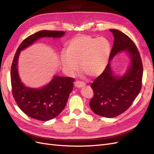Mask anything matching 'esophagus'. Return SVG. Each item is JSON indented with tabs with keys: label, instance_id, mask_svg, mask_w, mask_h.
<instances>
[{
	"label": "esophagus",
	"instance_id": "esophagus-1",
	"mask_svg": "<svg viewBox=\"0 0 154 154\" xmlns=\"http://www.w3.org/2000/svg\"><path fill=\"white\" fill-rule=\"evenodd\" d=\"M85 85V83L81 81H76L74 82V86L78 87V88H80L82 87H84Z\"/></svg>",
	"mask_w": 154,
	"mask_h": 154
}]
</instances>
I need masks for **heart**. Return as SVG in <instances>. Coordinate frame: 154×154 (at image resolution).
Wrapping results in <instances>:
<instances>
[{"label":"heart","instance_id":"1","mask_svg":"<svg viewBox=\"0 0 154 154\" xmlns=\"http://www.w3.org/2000/svg\"><path fill=\"white\" fill-rule=\"evenodd\" d=\"M111 51L110 42L104 37L78 35L70 40L63 51L60 62L66 72L73 74L81 69L91 76H99L106 69Z\"/></svg>","mask_w":154,"mask_h":154}]
</instances>
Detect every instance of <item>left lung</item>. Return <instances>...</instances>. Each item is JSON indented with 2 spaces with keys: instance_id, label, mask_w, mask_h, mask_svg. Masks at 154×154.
I'll return each instance as SVG.
<instances>
[{
  "instance_id": "obj_1",
  "label": "left lung",
  "mask_w": 154,
  "mask_h": 154,
  "mask_svg": "<svg viewBox=\"0 0 154 154\" xmlns=\"http://www.w3.org/2000/svg\"><path fill=\"white\" fill-rule=\"evenodd\" d=\"M114 37L108 65L91 85L94 96L90 107L94 112L105 118H114L123 113L140 92L143 78V63L136 44L123 32L110 29ZM126 50L131 58V66L123 77L114 76L110 60L117 53Z\"/></svg>"
}]
</instances>
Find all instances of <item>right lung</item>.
<instances>
[{"instance_id": "1", "label": "right lung", "mask_w": 154, "mask_h": 154, "mask_svg": "<svg viewBox=\"0 0 154 154\" xmlns=\"http://www.w3.org/2000/svg\"><path fill=\"white\" fill-rule=\"evenodd\" d=\"M65 33L61 31H40L23 40L17 50L11 68L12 94L18 107L30 118L44 122L58 116L66 105L74 80L70 77L55 76L49 83L41 88L26 87L18 73V59L20 51L42 37L60 38Z\"/></svg>"}]
</instances>
